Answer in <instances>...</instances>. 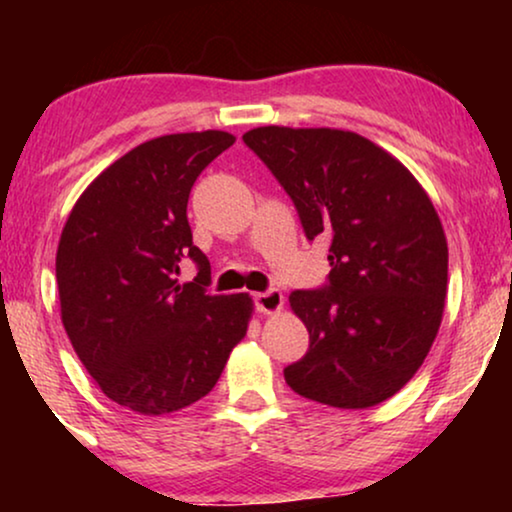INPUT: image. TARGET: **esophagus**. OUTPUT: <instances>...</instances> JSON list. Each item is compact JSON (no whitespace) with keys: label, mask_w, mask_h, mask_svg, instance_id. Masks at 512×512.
<instances>
[{"label":"esophagus","mask_w":512,"mask_h":512,"mask_svg":"<svg viewBox=\"0 0 512 512\" xmlns=\"http://www.w3.org/2000/svg\"><path fill=\"white\" fill-rule=\"evenodd\" d=\"M254 303H256V310L263 312V314H275L282 310L284 305V296L279 289H268V291H261L254 296Z\"/></svg>","instance_id":"esophagus-1"}]
</instances>
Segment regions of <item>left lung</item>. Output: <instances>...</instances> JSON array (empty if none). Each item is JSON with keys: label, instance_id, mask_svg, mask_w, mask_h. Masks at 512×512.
Returning a JSON list of instances; mask_svg holds the SVG:
<instances>
[{"label": "left lung", "instance_id": "left-lung-1", "mask_svg": "<svg viewBox=\"0 0 512 512\" xmlns=\"http://www.w3.org/2000/svg\"><path fill=\"white\" fill-rule=\"evenodd\" d=\"M242 139L293 200L307 240H328L326 284L289 296L310 349L284 368L286 384L331 408L387 401L443 319L447 240L429 195L356 132L265 125Z\"/></svg>", "mask_w": 512, "mask_h": 512}]
</instances>
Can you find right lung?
I'll use <instances>...</instances> for the list:
<instances>
[{"label":"right lung","instance_id":"obj_1","mask_svg":"<svg viewBox=\"0 0 512 512\" xmlns=\"http://www.w3.org/2000/svg\"><path fill=\"white\" fill-rule=\"evenodd\" d=\"M233 144L221 130L139 144L83 191L62 228V324L104 394L142 415L207 396L247 335L254 303L207 291L209 261L186 216L195 179ZM186 257L199 277L179 285Z\"/></svg>","mask_w":512,"mask_h":512}]
</instances>
